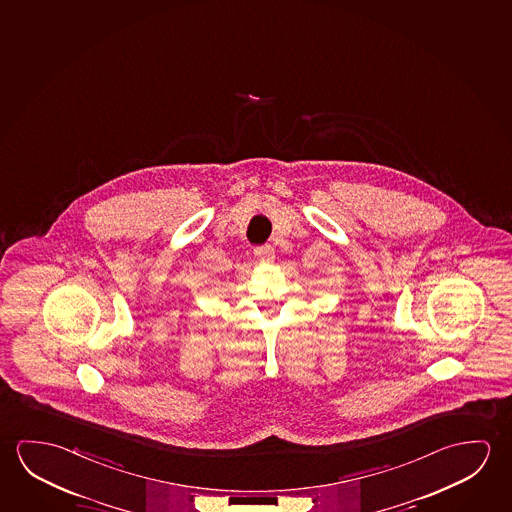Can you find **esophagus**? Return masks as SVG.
<instances>
[{
    "instance_id": "1",
    "label": "esophagus",
    "mask_w": 512,
    "mask_h": 512,
    "mask_svg": "<svg viewBox=\"0 0 512 512\" xmlns=\"http://www.w3.org/2000/svg\"><path fill=\"white\" fill-rule=\"evenodd\" d=\"M254 256L263 263H272L276 260V252L272 249V245H260L254 249Z\"/></svg>"
}]
</instances>
